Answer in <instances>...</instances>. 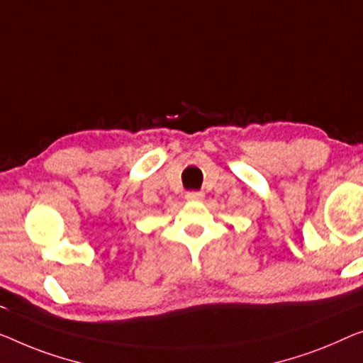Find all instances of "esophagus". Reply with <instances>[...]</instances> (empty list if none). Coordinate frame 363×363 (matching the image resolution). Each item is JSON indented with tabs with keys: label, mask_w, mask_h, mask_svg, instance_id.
I'll return each instance as SVG.
<instances>
[{
	"label": "esophagus",
	"mask_w": 363,
	"mask_h": 363,
	"mask_svg": "<svg viewBox=\"0 0 363 363\" xmlns=\"http://www.w3.org/2000/svg\"><path fill=\"white\" fill-rule=\"evenodd\" d=\"M203 192H187L186 199L187 200H203Z\"/></svg>",
	"instance_id": "1"
}]
</instances>
